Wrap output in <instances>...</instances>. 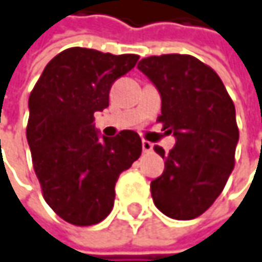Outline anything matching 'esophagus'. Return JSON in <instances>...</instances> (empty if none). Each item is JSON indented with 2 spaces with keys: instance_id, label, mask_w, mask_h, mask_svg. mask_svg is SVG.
Listing matches in <instances>:
<instances>
[{
  "instance_id": "34e87169",
  "label": "esophagus",
  "mask_w": 262,
  "mask_h": 262,
  "mask_svg": "<svg viewBox=\"0 0 262 262\" xmlns=\"http://www.w3.org/2000/svg\"><path fill=\"white\" fill-rule=\"evenodd\" d=\"M142 150H144L145 153L151 151V150H153V144L148 142V141H142Z\"/></svg>"
}]
</instances>
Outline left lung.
Returning <instances> with one entry per match:
<instances>
[{"label":"left lung","mask_w":262,"mask_h":262,"mask_svg":"<svg viewBox=\"0 0 262 262\" xmlns=\"http://www.w3.org/2000/svg\"><path fill=\"white\" fill-rule=\"evenodd\" d=\"M138 69L162 97L157 121L176 145L165 155V171L151 181L155 205L168 217L201 216L222 193L235 165L238 127L235 107L217 73L192 55L168 54L142 58Z\"/></svg>","instance_id":"left-lung-1"}]
</instances>
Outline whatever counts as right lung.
<instances>
[{
    "instance_id": "add662e5",
    "label": "right lung",
    "mask_w": 262,
    "mask_h": 262,
    "mask_svg": "<svg viewBox=\"0 0 262 262\" xmlns=\"http://www.w3.org/2000/svg\"><path fill=\"white\" fill-rule=\"evenodd\" d=\"M139 60L69 48L48 62L28 106L27 139L48 205L76 226L102 222L115 200V183L142 151L136 132L100 138L94 114L109 106V90Z\"/></svg>"
}]
</instances>
